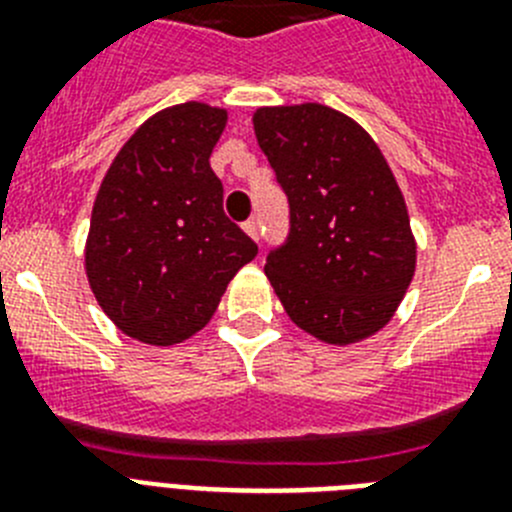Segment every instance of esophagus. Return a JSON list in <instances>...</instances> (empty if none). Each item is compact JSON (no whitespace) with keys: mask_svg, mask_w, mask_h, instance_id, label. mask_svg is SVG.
I'll list each match as a JSON object with an SVG mask.
<instances>
[{"mask_svg":"<svg viewBox=\"0 0 512 512\" xmlns=\"http://www.w3.org/2000/svg\"><path fill=\"white\" fill-rule=\"evenodd\" d=\"M243 230L251 235L253 241H259V223H256V220H248V223H243Z\"/></svg>","mask_w":512,"mask_h":512,"instance_id":"34e87169","label":"esophagus"}]
</instances>
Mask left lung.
Returning a JSON list of instances; mask_svg holds the SVG:
<instances>
[{
	"mask_svg": "<svg viewBox=\"0 0 512 512\" xmlns=\"http://www.w3.org/2000/svg\"><path fill=\"white\" fill-rule=\"evenodd\" d=\"M253 130L289 200V235L266 277L289 320L348 346L390 323L415 274V235L372 135L318 102L259 107Z\"/></svg>",
	"mask_w": 512,
	"mask_h": 512,
	"instance_id": "obj_1",
	"label": "left lung"
}]
</instances>
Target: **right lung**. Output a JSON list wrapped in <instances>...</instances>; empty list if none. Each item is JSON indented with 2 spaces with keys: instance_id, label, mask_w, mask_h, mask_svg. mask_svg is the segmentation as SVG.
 I'll return each mask as SVG.
<instances>
[{
  "instance_id": "obj_1",
  "label": "right lung",
  "mask_w": 512,
  "mask_h": 512,
  "mask_svg": "<svg viewBox=\"0 0 512 512\" xmlns=\"http://www.w3.org/2000/svg\"><path fill=\"white\" fill-rule=\"evenodd\" d=\"M228 110L184 102L148 117L102 179L84 266L104 315L135 341L174 346L210 323L259 246L223 212L210 153Z\"/></svg>"
}]
</instances>
